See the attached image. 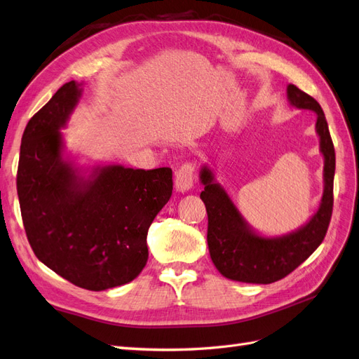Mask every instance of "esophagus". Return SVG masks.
Masks as SVG:
<instances>
[{
	"mask_svg": "<svg viewBox=\"0 0 359 359\" xmlns=\"http://www.w3.org/2000/svg\"><path fill=\"white\" fill-rule=\"evenodd\" d=\"M195 164L186 163L175 172V189L177 191H189L195 182Z\"/></svg>",
	"mask_w": 359,
	"mask_h": 359,
	"instance_id": "obj_1",
	"label": "esophagus"
}]
</instances>
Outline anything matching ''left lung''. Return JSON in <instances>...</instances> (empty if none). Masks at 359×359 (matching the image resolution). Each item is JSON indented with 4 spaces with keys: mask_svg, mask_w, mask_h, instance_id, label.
<instances>
[{
    "mask_svg": "<svg viewBox=\"0 0 359 359\" xmlns=\"http://www.w3.org/2000/svg\"><path fill=\"white\" fill-rule=\"evenodd\" d=\"M287 100L296 109L317 114L316 133L323 156V195L320 205L305 225L279 237L261 236L252 228L216 181L210 166H202L201 199L208 215L207 241L210 257L219 272L228 279L248 284H272L285 278L320 246L332 216L335 151L325 113L313 96L294 84L287 86Z\"/></svg>",
    "mask_w": 359,
    "mask_h": 359,
    "instance_id": "1",
    "label": "left lung"
}]
</instances>
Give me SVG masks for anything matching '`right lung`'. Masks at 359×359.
Listing matches in <instances>:
<instances>
[{"label": "right lung", "mask_w": 359, "mask_h": 359, "mask_svg": "<svg viewBox=\"0 0 359 359\" xmlns=\"http://www.w3.org/2000/svg\"><path fill=\"white\" fill-rule=\"evenodd\" d=\"M83 83L69 81L28 121L18 164V198L36 257L92 292L131 283L148 261L152 220L172 196V169L79 166L63 133Z\"/></svg>", "instance_id": "obj_1"}]
</instances>
